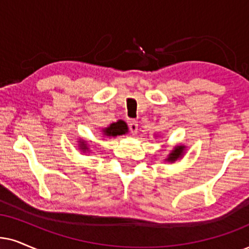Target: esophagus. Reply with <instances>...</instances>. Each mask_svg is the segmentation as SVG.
Here are the masks:
<instances>
[{
	"mask_svg": "<svg viewBox=\"0 0 249 249\" xmlns=\"http://www.w3.org/2000/svg\"><path fill=\"white\" fill-rule=\"evenodd\" d=\"M128 126H130V131L132 134H137V132H138V123L137 122H134V121L130 122Z\"/></svg>",
	"mask_w": 249,
	"mask_h": 249,
	"instance_id": "obj_1",
	"label": "esophagus"
}]
</instances>
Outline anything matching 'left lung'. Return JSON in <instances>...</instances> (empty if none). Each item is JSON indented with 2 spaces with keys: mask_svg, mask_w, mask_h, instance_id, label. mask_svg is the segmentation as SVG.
Instances as JSON below:
<instances>
[{
  "mask_svg": "<svg viewBox=\"0 0 249 249\" xmlns=\"http://www.w3.org/2000/svg\"><path fill=\"white\" fill-rule=\"evenodd\" d=\"M185 150H186V146H185V144H177V146H175L174 149L169 153V155L166 156L164 161L168 163H175L176 161H178V160L182 159Z\"/></svg>",
  "mask_w": 249,
  "mask_h": 249,
  "instance_id": "left-lung-1",
  "label": "left lung"
}]
</instances>
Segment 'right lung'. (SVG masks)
Here are the masks:
<instances>
[{
	"label": "right lung",
	"instance_id": "obj_1",
	"mask_svg": "<svg viewBox=\"0 0 249 249\" xmlns=\"http://www.w3.org/2000/svg\"><path fill=\"white\" fill-rule=\"evenodd\" d=\"M128 127L127 124L122 119H119L116 123H112L109 126L102 128L101 133L103 138H115L118 135L127 134ZM78 149H80L81 153H89L90 152V144L88 143V141L85 139H78Z\"/></svg>",
	"mask_w": 249,
	"mask_h": 249
}]
</instances>
